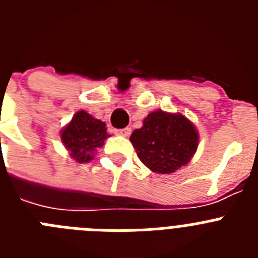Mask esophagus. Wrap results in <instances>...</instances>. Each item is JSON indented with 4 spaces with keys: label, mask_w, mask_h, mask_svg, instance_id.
<instances>
[{
    "label": "esophagus",
    "mask_w": 258,
    "mask_h": 258,
    "mask_svg": "<svg viewBox=\"0 0 258 258\" xmlns=\"http://www.w3.org/2000/svg\"><path fill=\"white\" fill-rule=\"evenodd\" d=\"M113 133L116 134V136H121V137H129L132 133V129L131 127H124V129H115L113 131Z\"/></svg>",
    "instance_id": "1"
}]
</instances>
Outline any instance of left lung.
Listing matches in <instances>:
<instances>
[{
	"mask_svg": "<svg viewBox=\"0 0 258 258\" xmlns=\"http://www.w3.org/2000/svg\"><path fill=\"white\" fill-rule=\"evenodd\" d=\"M140 160L155 173L169 174L186 165L197 152L199 134L181 113L157 109L143 120L131 136Z\"/></svg>",
	"mask_w": 258,
	"mask_h": 258,
	"instance_id": "left-lung-1",
	"label": "left lung"
}]
</instances>
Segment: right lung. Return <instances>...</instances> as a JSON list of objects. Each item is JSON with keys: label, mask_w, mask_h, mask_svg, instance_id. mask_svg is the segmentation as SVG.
I'll list each match as a JSON object with an SVG mask.
<instances>
[{"label": "right lung", "mask_w": 258, "mask_h": 258, "mask_svg": "<svg viewBox=\"0 0 258 258\" xmlns=\"http://www.w3.org/2000/svg\"><path fill=\"white\" fill-rule=\"evenodd\" d=\"M106 124L89 115L86 111L75 113L70 124L61 131L60 138L70 156L77 163H89L98 147L108 138Z\"/></svg>", "instance_id": "obj_1"}]
</instances>
